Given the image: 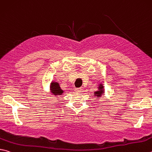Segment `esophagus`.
Wrapping results in <instances>:
<instances>
[{
    "mask_svg": "<svg viewBox=\"0 0 152 152\" xmlns=\"http://www.w3.org/2000/svg\"><path fill=\"white\" fill-rule=\"evenodd\" d=\"M75 92H82V88H76L75 89Z\"/></svg>",
    "mask_w": 152,
    "mask_h": 152,
    "instance_id": "esophagus-1",
    "label": "esophagus"
}]
</instances>
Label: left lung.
I'll return each mask as SVG.
<instances>
[{
	"label": "left lung",
	"instance_id": "left-lung-1",
	"mask_svg": "<svg viewBox=\"0 0 152 152\" xmlns=\"http://www.w3.org/2000/svg\"><path fill=\"white\" fill-rule=\"evenodd\" d=\"M104 87L102 86V84H100V86H99L98 87V91H96V92H94L95 94V96H98V97H100V96L103 94H104Z\"/></svg>",
	"mask_w": 152,
	"mask_h": 152
}]
</instances>
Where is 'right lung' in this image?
<instances>
[{"label":"right lung","mask_w":152,"mask_h":152,"mask_svg":"<svg viewBox=\"0 0 152 152\" xmlns=\"http://www.w3.org/2000/svg\"><path fill=\"white\" fill-rule=\"evenodd\" d=\"M50 91L52 94L55 96L61 95L63 93V90L60 88L59 84L56 82H52L50 84Z\"/></svg>","instance_id":"right-lung-1"}]
</instances>
